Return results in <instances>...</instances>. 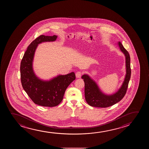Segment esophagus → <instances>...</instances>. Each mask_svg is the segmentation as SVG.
<instances>
[{
	"mask_svg": "<svg viewBox=\"0 0 149 149\" xmlns=\"http://www.w3.org/2000/svg\"><path fill=\"white\" fill-rule=\"evenodd\" d=\"M82 73L81 72L78 71L77 72H76V76L77 78H80L82 76Z\"/></svg>",
	"mask_w": 149,
	"mask_h": 149,
	"instance_id": "34e87169",
	"label": "esophagus"
}]
</instances>
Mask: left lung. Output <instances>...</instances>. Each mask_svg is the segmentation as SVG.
Returning <instances> with one entry per match:
<instances>
[{
  "label": "left lung",
  "mask_w": 149,
  "mask_h": 149,
  "mask_svg": "<svg viewBox=\"0 0 149 149\" xmlns=\"http://www.w3.org/2000/svg\"><path fill=\"white\" fill-rule=\"evenodd\" d=\"M118 45L125 57L126 75L123 84L116 93L112 95H106L100 91L95 81L88 75H82L81 78L84 82L85 99L90 106L97 108H107L120 102L125 95L131 74L130 57L120 41L118 42Z\"/></svg>",
  "instance_id": "8db88e82"
}]
</instances>
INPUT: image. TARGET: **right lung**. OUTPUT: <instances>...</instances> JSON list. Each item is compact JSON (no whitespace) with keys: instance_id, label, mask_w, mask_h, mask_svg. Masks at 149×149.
I'll return each instance as SVG.
<instances>
[{"instance_id":"right-lung-1","label":"right lung","mask_w":149,"mask_h":149,"mask_svg":"<svg viewBox=\"0 0 149 149\" xmlns=\"http://www.w3.org/2000/svg\"><path fill=\"white\" fill-rule=\"evenodd\" d=\"M57 38L56 35L38 37L29 45L20 63V78L24 90L35 104L43 107H53L60 104L68 86L76 79L74 72L57 76L49 81L40 79L35 74L33 61L38 45L55 41Z\"/></svg>"}]
</instances>
